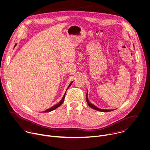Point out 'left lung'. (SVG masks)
Returning <instances> with one entry per match:
<instances>
[{
	"instance_id": "8db88e82",
	"label": "left lung",
	"mask_w": 150,
	"mask_h": 150,
	"mask_svg": "<svg viewBox=\"0 0 150 150\" xmlns=\"http://www.w3.org/2000/svg\"><path fill=\"white\" fill-rule=\"evenodd\" d=\"M130 38V37H129ZM88 91H87V92H86V102H87V104L88 105L92 108L96 110V111H101V112H110V111H114L115 110H104V109H101V108H98L97 107H96L95 105H94L93 104H91L89 99H88Z\"/></svg>"
}]
</instances>
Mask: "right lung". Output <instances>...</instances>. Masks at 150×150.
I'll use <instances>...</instances> for the list:
<instances>
[{"instance_id":"obj_1","label":"right lung","mask_w":150,"mask_h":150,"mask_svg":"<svg viewBox=\"0 0 150 150\" xmlns=\"http://www.w3.org/2000/svg\"><path fill=\"white\" fill-rule=\"evenodd\" d=\"M16 45H17V43H16L15 44V46H14V47H15V46H16ZM74 81H72L70 83H69V86H68V88L67 89H67L69 88V86L71 85V84L72 83V82H73ZM67 91H66V92H65V93H64V96L62 97V99L61 100V101L60 102H59L58 104H57L56 105H54L53 107H52L51 108H49V109H47V110H46L45 111H43V112H51V111H54V110H55V109H57V108H58L59 107H60L62 104V103H64V99H65V94H66V92H67Z\"/></svg>"}]
</instances>
